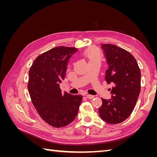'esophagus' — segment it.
<instances>
[{"mask_svg":"<svg viewBox=\"0 0 157 157\" xmlns=\"http://www.w3.org/2000/svg\"><path fill=\"white\" fill-rule=\"evenodd\" d=\"M86 98H88V99H93L94 98V96H92V95H86Z\"/></svg>","mask_w":157,"mask_h":157,"instance_id":"esophagus-1","label":"esophagus"}]
</instances>
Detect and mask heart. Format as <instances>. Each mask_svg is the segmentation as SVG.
<instances>
[{
    "mask_svg": "<svg viewBox=\"0 0 157 157\" xmlns=\"http://www.w3.org/2000/svg\"><path fill=\"white\" fill-rule=\"evenodd\" d=\"M88 58L89 61H92V60H99L100 58V56H99V52L96 49H93L88 52L87 54Z\"/></svg>",
    "mask_w": 157,
    "mask_h": 157,
    "instance_id": "heart-1",
    "label": "heart"
}]
</instances>
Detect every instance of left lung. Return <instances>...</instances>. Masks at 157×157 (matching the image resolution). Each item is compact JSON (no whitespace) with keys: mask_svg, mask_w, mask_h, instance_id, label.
I'll return each instance as SVG.
<instances>
[{"mask_svg":"<svg viewBox=\"0 0 157 157\" xmlns=\"http://www.w3.org/2000/svg\"><path fill=\"white\" fill-rule=\"evenodd\" d=\"M101 48L109 65L105 80L113 86L111 98H101L99 113L108 124H118L134 110L140 93L141 72L134 57L128 51L109 44H102Z\"/></svg>","mask_w":157,"mask_h":157,"instance_id":"8db88e82","label":"left lung"}]
</instances>
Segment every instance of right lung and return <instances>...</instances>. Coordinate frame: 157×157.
I'll return each mask as SVG.
<instances>
[{"mask_svg":"<svg viewBox=\"0 0 157 157\" xmlns=\"http://www.w3.org/2000/svg\"><path fill=\"white\" fill-rule=\"evenodd\" d=\"M78 50L58 46L38 56L30 68L28 90L32 103L40 117L53 127L69 124L77 117L81 95L61 92L67 63Z\"/></svg>","mask_w":157,"mask_h":157,"instance_id":"add662e5","label":"right lung"}]
</instances>
